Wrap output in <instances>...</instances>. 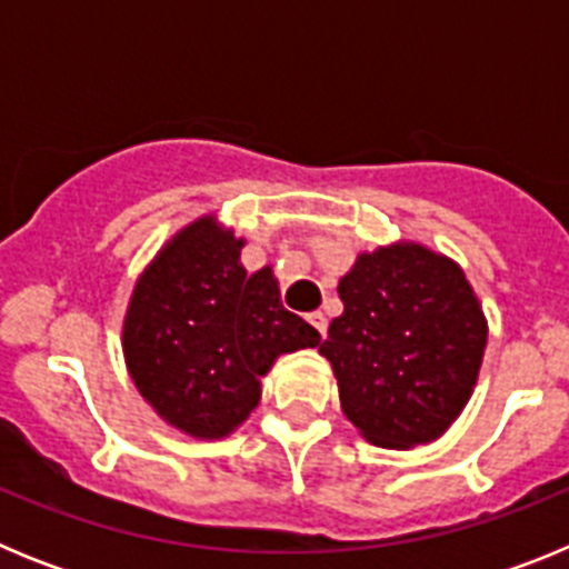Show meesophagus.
Returning <instances> with one entry per match:
<instances>
[{
  "mask_svg": "<svg viewBox=\"0 0 569 569\" xmlns=\"http://www.w3.org/2000/svg\"><path fill=\"white\" fill-rule=\"evenodd\" d=\"M308 321H310V328H313L319 336L328 333V316L325 313H319V310H316V313H308Z\"/></svg>",
  "mask_w": 569,
  "mask_h": 569,
  "instance_id": "obj_1",
  "label": "esophagus"
}]
</instances>
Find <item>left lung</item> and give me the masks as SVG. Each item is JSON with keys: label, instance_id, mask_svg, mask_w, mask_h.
Here are the masks:
<instances>
[{"label": "left lung", "instance_id": "left-lung-1", "mask_svg": "<svg viewBox=\"0 0 569 569\" xmlns=\"http://www.w3.org/2000/svg\"><path fill=\"white\" fill-rule=\"evenodd\" d=\"M345 313L319 353L333 365L341 410L379 447L427 445L465 410L487 321L461 268L421 244L361 253L339 281Z\"/></svg>", "mask_w": 569, "mask_h": 569}]
</instances>
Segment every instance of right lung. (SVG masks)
Wrapping results in <instances>:
<instances>
[{
    "instance_id": "obj_1",
    "label": "right lung",
    "mask_w": 569,
    "mask_h": 569,
    "mask_svg": "<svg viewBox=\"0 0 569 569\" xmlns=\"http://www.w3.org/2000/svg\"><path fill=\"white\" fill-rule=\"evenodd\" d=\"M241 244L204 216L139 276L124 316V359L139 393L168 425L219 439L261 399L276 356L321 336L281 305L273 270L248 273Z\"/></svg>"
}]
</instances>
